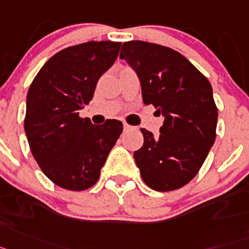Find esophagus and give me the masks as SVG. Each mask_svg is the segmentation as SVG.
I'll list each match as a JSON object with an SVG mask.
<instances>
[{
  "mask_svg": "<svg viewBox=\"0 0 249 249\" xmlns=\"http://www.w3.org/2000/svg\"><path fill=\"white\" fill-rule=\"evenodd\" d=\"M133 129V126L129 124H126V123H124V131H127V130H131Z\"/></svg>",
  "mask_w": 249,
  "mask_h": 249,
  "instance_id": "1",
  "label": "esophagus"
}]
</instances>
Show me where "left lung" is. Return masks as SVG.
Wrapping results in <instances>:
<instances>
[{"mask_svg":"<svg viewBox=\"0 0 249 249\" xmlns=\"http://www.w3.org/2000/svg\"><path fill=\"white\" fill-rule=\"evenodd\" d=\"M120 59L142 85V101L164 116L160 134L140 129L144 144L134 151L142 180L169 192L188 184L214 144L218 110L208 79L176 50L145 41H127Z\"/></svg>","mask_w":249,"mask_h":249,"instance_id":"left-lung-1","label":"left lung"}]
</instances>
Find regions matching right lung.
<instances>
[{"label": "right lung", "instance_id": "obj_1", "mask_svg": "<svg viewBox=\"0 0 249 249\" xmlns=\"http://www.w3.org/2000/svg\"><path fill=\"white\" fill-rule=\"evenodd\" d=\"M120 45L89 41L61 50L30 85L25 116L30 149L45 176L64 189L92 187L123 133V123L115 119L94 125L79 116L98 80L115 62Z\"/></svg>", "mask_w": 249, "mask_h": 249}]
</instances>
